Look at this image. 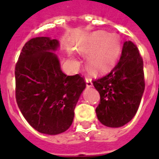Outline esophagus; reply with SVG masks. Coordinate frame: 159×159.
I'll use <instances>...</instances> for the list:
<instances>
[{"label": "esophagus", "instance_id": "obj_1", "mask_svg": "<svg viewBox=\"0 0 159 159\" xmlns=\"http://www.w3.org/2000/svg\"><path fill=\"white\" fill-rule=\"evenodd\" d=\"M85 81H86V84L88 88H90V87L92 86V80L89 78V77H85Z\"/></svg>", "mask_w": 159, "mask_h": 159}]
</instances>
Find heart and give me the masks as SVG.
I'll use <instances>...</instances> for the list:
<instances>
[{"mask_svg": "<svg viewBox=\"0 0 159 159\" xmlns=\"http://www.w3.org/2000/svg\"><path fill=\"white\" fill-rule=\"evenodd\" d=\"M121 43L116 35L96 32L90 38L86 52L92 53L90 66L95 71H105L113 65L119 57Z\"/></svg>", "mask_w": 159, "mask_h": 159, "instance_id": "1", "label": "heart"}]
</instances>
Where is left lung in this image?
Returning a JSON list of instances; mask_svg holds the SVG:
<instances>
[{"label": "left lung", "mask_w": 159, "mask_h": 159, "mask_svg": "<svg viewBox=\"0 0 159 159\" xmlns=\"http://www.w3.org/2000/svg\"><path fill=\"white\" fill-rule=\"evenodd\" d=\"M92 83L100 95L95 109L99 122L110 127H122L130 122L145 89L143 60L134 43L125 42L113 69Z\"/></svg>", "instance_id": "1"}]
</instances>
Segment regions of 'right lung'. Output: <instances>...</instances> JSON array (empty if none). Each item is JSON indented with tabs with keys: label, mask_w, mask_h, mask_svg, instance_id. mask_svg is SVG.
<instances>
[{
	"label": "right lung",
	"mask_w": 159,
	"mask_h": 159,
	"mask_svg": "<svg viewBox=\"0 0 159 159\" xmlns=\"http://www.w3.org/2000/svg\"><path fill=\"white\" fill-rule=\"evenodd\" d=\"M56 39L32 38L25 43L15 67L16 100L28 123L37 131L58 134L69 128L74 110L86 87L84 77L60 69Z\"/></svg>",
	"instance_id": "add662e5"
}]
</instances>
